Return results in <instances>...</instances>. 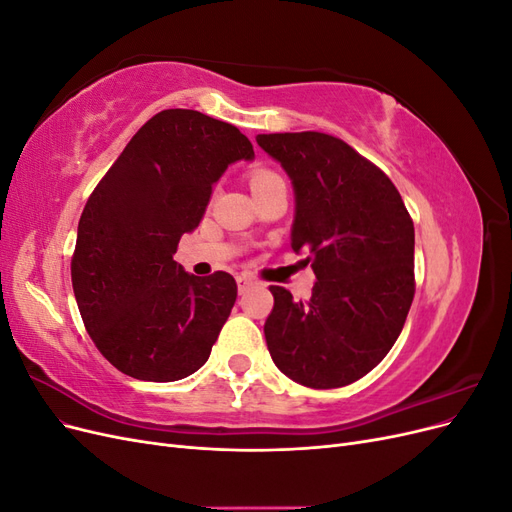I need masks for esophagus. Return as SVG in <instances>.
I'll use <instances>...</instances> for the list:
<instances>
[{"mask_svg": "<svg viewBox=\"0 0 512 512\" xmlns=\"http://www.w3.org/2000/svg\"><path fill=\"white\" fill-rule=\"evenodd\" d=\"M252 284H254L252 277H247V275H239V277H237V286H239V292H245V290L250 288Z\"/></svg>", "mask_w": 512, "mask_h": 512, "instance_id": "34e87169", "label": "esophagus"}]
</instances>
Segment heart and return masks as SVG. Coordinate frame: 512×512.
I'll return each instance as SVG.
<instances>
[{
  "label": "heart",
  "mask_w": 512,
  "mask_h": 512,
  "mask_svg": "<svg viewBox=\"0 0 512 512\" xmlns=\"http://www.w3.org/2000/svg\"><path fill=\"white\" fill-rule=\"evenodd\" d=\"M275 179H282L280 175L275 173V170H269V168H256V170H252V175H250L252 192L258 190V188H262V185H267V183L275 181Z\"/></svg>",
  "instance_id": "b5f03b06"
}]
</instances>
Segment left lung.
Here are the masks:
<instances>
[{
	"mask_svg": "<svg viewBox=\"0 0 512 512\" xmlns=\"http://www.w3.org/2000/svg\"><path fill=\"white\" fill-rule=\"evenodd\" d=\"M294 185L290 245L307 252V301L271 286L265 337L273 363L309 389H339L374 369L404 329L414 299V224L393 181L342 138L258 134Z\"/></svg>",
	"mask_w": 512,
	"mask_h": 512,
	"instance_id": "8db88e82",
	"label": "left lung"
}]
</instances>
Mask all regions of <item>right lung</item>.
<instances>
[{
	"instance_id": "obj_1",
	"label": "right lung",
	"mask_w": 512,
	"mask_h": 512,
	"mask_svg": "<svg viewBox=\"0 0 512 512\" xmlns=\"http://www.w3.org/2000/svg\"><path fill=\"white\" fill-rule=\"evenodd\" d=\"M250 138L190 108L153 115L91 192L72 254V288L89 337L121 374L175 382L209 359L237 282L185 273L179 239L203 220L228 164Z\"/></svg>"
}]
</instances>
